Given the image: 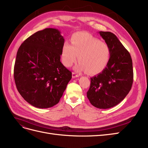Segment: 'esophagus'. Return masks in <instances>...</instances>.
Returning a JSON list of instances; mask_svg holds the SVG:
<instances>
[{
  "mask_svg": "<svg viewBox=\"0 0 148 148\" xmlns=\"http://www.w3.org/2000/svg\"><path fill=\"white\" fill-rule=\"evenodd\" d=\"M79 75L75 72H73L72 73V78H77V77H78Z\"/></svg>",
  "mask_w": 148,
  "mask_h": 148,
  "instance_id": "34e87169",
  "label": "esophagus"
}]
</instances>
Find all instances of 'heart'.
<instances>
[{"label": "heart", "mask_w": 148, "mask_h": 148, "mask_svg": "<svg viewBox=\"0 0 148 148\" xmlns=\"http://www.w3.org/2000/svg\"><path fill=\"white\" fill-rule=\"evenodd\" d=\"M71 45L65 42L62 48V60L65 66L69 67L77 62L75 66L78 71H86L91 75L97 74L108 64L110 57L109 44L101 41L91 34L84 32L73 34L71 38Z\"/></svg>", "instance_id": "heart-1"}]
</instances>
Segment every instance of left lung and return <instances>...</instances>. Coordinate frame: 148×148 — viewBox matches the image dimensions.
Masks as SVG:
<instances>
[{
	"instance_id": "1",
	"label": "left lung",
	"mask_w": 148,
	"mask_h": 148,
	"mask_svg": "<svg viewBox=\"0 0 148 148\" xmlns=\"http://www.w3.org/2000/svg\"><path fill=\"white\" fill-rule=\"evenodd\" d=\"M109 44L110 57L101 73L91 78L87 97L99 109H109L123 101L130 91L133 81L132 57L116 36L109 31H99Z\"/></svg>"
}]
</instances>
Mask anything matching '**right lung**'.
Wrapping results in <instances>:
<instances>
[{
  "label": "right lung",
  "mask_w": 148,
  "mask_h": 148,
  "mask_svg": "<svg viewBox=\"0 0 148 148\" xmlns=\"http://www.w3.org/2000/svg\"><path fill=\"white\" fill-rule=\"evenodd\" d=\"M64 41L59 30L46 28L30 36L17 51L16 88L26 102L37 108L58 104L71 79V72L60 62Z\"/></svg>",
  "instance_id": "obj_1"
}]
</instances>
